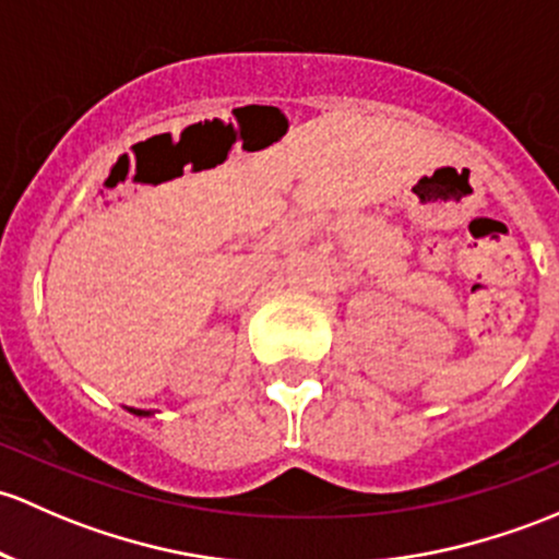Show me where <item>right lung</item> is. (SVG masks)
Masks as SVG:
<instances>
[{
	"label": "right lung",
	"instance_id": "right-lung-1",
	"mask_svg": "<svg viewBox=\"0 0 559 559\" xmlns=\"http://www.w3.org/2000/svg\"><path fill=\"white\" fill-rule=\"evenodd\" d=\"M128 413L139 415V418H146V415H152V413H150V409H133V407H131V409H128Z\"/></svg>",
	"mask_w": 559,
	"mask_h": 559
}]
</instances>
